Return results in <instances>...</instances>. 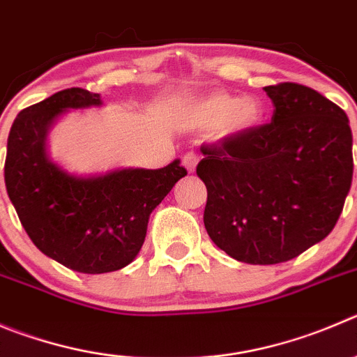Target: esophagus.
<instances>
[{
    "mask_svg": "<svg viewBox=\"0 0 357 357\" xmlns=\"http://www.w3.org/2000/svg\"><path fill=\"white\" fill-rule=\"evenodd\" d=\"M197 163H199V155L195 151H188L185 156H183V165H185L188 172H194L195 167H197Z\"/></svg>",
    "mask_w": 357,
    "mask_h": 357,
    "instance_id": "1",
    "label": "esophagus"
}]
</instances>
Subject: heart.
Here are the masks:
<instances>
[{"instance_id":"b5f03b06","label":"heart","mask_w":357,"mask_h":357,"mask_svg":"<svg viewBox=\"0 0 357 357\" xmlns=\"http://www.w3.org/2000/svg\"><path fill=\"white\" fill-rule=\"evenodd\" d=\"M261 105L255 100H238L231 95H211L195 105V119L204 126L227 125L232 132L248 130L261 121Z\"/></svg>"}]
</instances>
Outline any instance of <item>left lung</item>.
Returning <instances> with one entry per match:
<instances>
[{
    "instance_id": "8db88e82",
    "label": "left lung",
    "mask_w": 357,
    "mask_h": 357,
    "mask_svg": "<svg viewBox=\"0 0 357 357\" xmlns=\"http://www.w3.org/2000/svg\"><path fill=\"white\" fill-rule=\"evenodd\" d=\"M271 121L202 144L204 225L246 264H278L322 241L352 183V132L336 103L298 82L266 86Z\"/></svg>"
}]
</instances>
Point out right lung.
Returning <instances> with one entry per match:
<instances>
[{"label": "right lung", "instance_id": "obj_1", "mask_svg": "<svg viewBox=\"0 0 357 357\" xmlns=\"http://www.w3.org/2000/svg\"><path fill=\"white\" fill-rule=\"evenodd\" d=\"M100 105L82 88L54 93L19 112L8 133L5 185L36 248L68 269L88 275L118 271L135 259L153 209L186 176L179 160L167 167L123 169L75 178L45 156V135L66 109Z\"/></svg>", "mask_w": 357, "mask_h": 357}]
</instances>
